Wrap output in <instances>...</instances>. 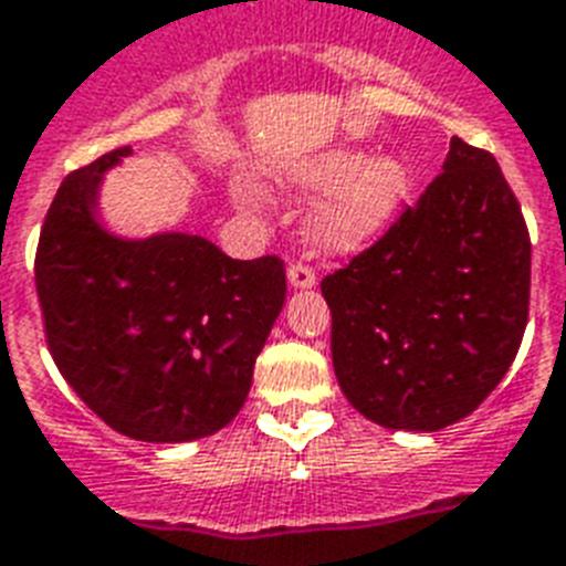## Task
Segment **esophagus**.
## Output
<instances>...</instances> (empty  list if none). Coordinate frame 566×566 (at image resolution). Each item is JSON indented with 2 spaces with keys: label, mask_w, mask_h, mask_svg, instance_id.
<instances>
[{
  "label": "esophagus",
  "mask_w": 566,
  "mask_h": 566,
  "mask_svg": "<svg viewBox=\"0 0 566 566\" xmlns=\"http://www.w3.org/2000/svg\"><path fill=\"white\" fill-rule=\"evenodd\" d=\"M287 282H291V287H298V291L314 287L316 284L314 268H307V264H302V261H293L291 268H287Z\"/></svg>",
  "instance_id": "esophagus-1"
}]
</instances>
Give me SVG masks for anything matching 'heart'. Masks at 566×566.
I'll return each mask as SVG.
<instances>
[{
    "mask_svg": "<svg viewBox=\"0 0 566 566\" xmlns=\"http://www.w3.org/2000/svg\"><path fill=\"white\" fill-rule=\"evenodd\" d=\"M316 191H334L314 214L311 232L325 250L355 252L389 227L410 195V171L398 159H375L357 150H334L305 171ZM238 200L252 203L250 188H238Z\"/></svg>",
    "mask_w": 566,
    "mask_h": 566,
    "instance_id": "obj_1",
    "label": "heart"
}]
</instances>
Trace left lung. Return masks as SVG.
<instances>
[{"label":"left lung","mask_w":566,"mask_h":566,"mask_svg":"<svg viewBox=\"0 0 566 566\" xmlns=\"http://www.w3.org/2000/svg\"><path fill=\"white\" fill-rule=\"evenodd\" d=\"M530 275V229L497 159L453 136L418 203L323 279L343 395L389 430L471 416L521 348Z\"/></svg>","instance_id":"1"}]
</instances>
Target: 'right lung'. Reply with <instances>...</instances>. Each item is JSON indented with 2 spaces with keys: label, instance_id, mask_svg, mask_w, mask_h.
Masks as SVG:
<instances>
[{
  "label": "right lung",
  "instance_id": "1",
  "mask_svg": "<svg viewBox=\"0 0 566 566\" xmlns=\"http://www.w3.org/2000/svg\"><path fill=\"white\" fill-rule=\"evenodd\" d=\"M116 148L60 182L34 259L45 343L77 398L116 433L191 442L241 412L284 305L279 255L229 259L200 235L145 241L95 220Z\"/></svg>",
  "mask_w": 566,
  "mask_h": 566
}]
</instances>
